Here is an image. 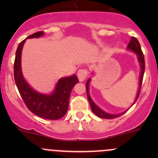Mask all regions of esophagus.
<instances>
[{"label": "esophagus", "mask_w": 158, "mask_h": 158, "mask_svg": "<svg viewBox=\"0 0 158 158\" xmlns=\"http://www.w3.org/2000/svg\"><path fill=\"white\" fill-rule=\"evenodd\" d=\"M88 74V71L87 69H85V68L79 69V71H78V73H77V76H78V78H79V81H84L85 79H86Z\"/></svg>", "instance_id": "1"}]
</instances>
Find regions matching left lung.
Returning a JSON list of instances; mask_svg holds the SVG:
<instances>
[{
	"label": "left lung",
	"instance_id": "left-lung-1",
	"mask_svg": "<svg viewBox=\"0 0 158 158\" xmlns=\"http://www.w3.org/2000/svg\"><path fill=\"white\" fill-rule=\"evenodd\" d=\"M128 50H131L132 51L135 52L137 53V55L138 56V60L140 63V68H141V72H140V78H139V89H138V92H137V97H136L135 102L133 103V105L135 104L136 101L138 99L139 94H140V90H141V87H142V83H143V75H144V72H145V59H144V55H143L142 50H141V47L140 44H139V42L138 41V40L136 39L135 37H133L131 36V41H130L129 44L128 45ZM90 79H89L87 81L86 83V90H87V96H88V101H89L90 108H91L92 111L94 112L97 117H100V118H104V119H114L116 118V117H118L119 116L123 115L126 112H123L122 114H116V115H114V114H108L106 112L103 111L102 110H101L99 107H97L94 104V102H93V100L90 98V95H89V90H88V85H89V82H90Z\"/></svg>",
	"mask_w": 158,
	"mask_h": 158
}]
</instances>
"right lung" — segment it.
<instances>
[{"label":"right lung","mask_w":158,"mask_h":158,"mask_svg":"<svg viewBox=\"0 0 158 158\" xmlns=\"http://www.w3.org/2000/svg\"><path fill=\"white\" fill-rule=\"evenodd\" d=\"M43 34L44 32L39 31L29 35L27 39L39 38ZM26 39L19 44L14 62V79L20 95L27 108L35 115L44 119H60L67 113L70 92L79 79L76 75L61 78L51 95L39 94L32 89L23 79L21 68V50Z\"/></svg>","instance_id":"obj_1"}]
</instances>
